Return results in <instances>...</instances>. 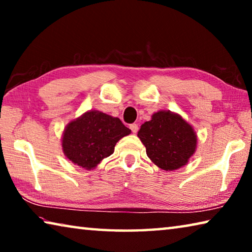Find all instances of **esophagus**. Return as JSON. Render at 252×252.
Instances as JSON below:
<instances>
[{
    "label": "esophagus",
    "mask_w": 252,
    "mask_h": 252,
    "mask_svg": "<svg viewBox=\"0 0 252 252\" xmlns=\"http://www.w3.org/2000/svg\"><path fill=\"white\" fill-rule=\"evenodd\" d=\"M130 129H131L132 132H133V133H136V132H138V130H139V126H138V125L133 123V125L130 126Z\"/></svg>",
    "instance_id": "34e87169"
}]
</instances>
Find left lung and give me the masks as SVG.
<instances>
[{
  "mask_svg": "<svg viewBox=\"0 0 252 252\" xmlns=\"http://www.w3.org/2000/svg\"><path fill=\"white\" fill-rule=\"evenodd\" d=\"M138 136L146 147L153 164L164 171H173L188 164L197 150V133L180 114L160 110L140 127Z\"/></svg>",
  "mask_w": 252,
  "mask_h": 252,
  "instance_id": "8db88e82",
  "label": "left lung"
}]
</instances>
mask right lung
I'll use <instances>...</instances> for the list:
<instances>
[{"label": "right lung", "mask_w": 252, "mask_h": 252, "mask_svg": "<svg viewBox=\"0 0 252 252\" xmlns=\"http://www.w3.org/2000/svg\"><path fill=\"white\" fill-rule=\"evenodd\" d=\"M130 133L119 118L88 110L65 126L62 151L72 163L90 171L112 155L119 140Z\"/></svg>", "instance_id": "right-lung-1"}]
</instances>
